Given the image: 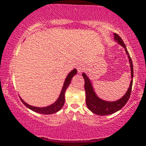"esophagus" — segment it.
Segmentation results:
<instances>
[{
	"label": "esophagus",
	"mask_w": 146,
	"mask_h": 146,
	"mask_svg": "<svg viewBox=\"0 0 146 146\" xmlns=\"http://www.w3.org/2000/svg\"><path fill=\"white\" fill-rule=\"evenodd\" d=\"M77 69H78V73H81V72L84 69V66L82 64L79 63L77 64Z\"/></svg>",
	"instance_id": "34e87169"
}]
</instances>
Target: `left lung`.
Wrapping results in <instances>:
<instances>
[{"instance_id": "left-lung-1", "label": "left lung", "mask_w": 146, "mask_h": 146, "mask_svg": "<svg viewBox=\"0 0 146 146\" xmlns=\"http://www.w3.org/2000/svg\"><path fill=\"white\" fill-rule=\"evenodd\" d=\"M114 38L115 40L117 42L118 44L123 46L125 48V51L126 52V54L128 55V58L129 59V62L130 65V71H131V82H130V86L128 90L126 91L125 94L119 100H117L115 102H108L104 101V100L100 99L98 95L95 94V92L93 89L91 82H90L89 78L86 76L84 73H82L83 78L84 79V88L86 91V104L88 108L93 113L97 114L99 115H108L116 113L117 111L121 109L125 105L130 98V93L132 90V79H133V65H132V59L129 55L128 51H127L126 46L122 40L119 35L117 33H114Z\"/></svg>"}]
</instances>
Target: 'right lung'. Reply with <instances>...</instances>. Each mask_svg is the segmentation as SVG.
<instances>
[{
  "label": "right lung",
  "mask_w": 146,
  "mask_h": 146,
  "mask_svg": "<svg viewBox=\"0 0 146 146\" xmlns=\"http://www.w3.org/2000/svg\"><path fill=\"white\" fill-rule=\"evenodd\" d=\"M77 73H78V72H77V69L76 68H75V69L72 70V71L68 73L67 77H66V79H65L64 83L62 89L61 90V93H60L59 98H58V100H57L53 104L48 106L46 107L40 108V107H35V106H32L29 105L28 104H27L26 102L23 101V100L21 99V97H20V99H21L22 102L24 104L25 106H26L28 108H29V109L33 110V111L36 112V113L44 114V115H49V114L56 113L57 112L59 111V110L62 108L64 104L65 91H66V88H68V86H69L70 83H71V82L72 78H73L75 75H76Z\"/></svg>",
  "instance_id": "obj_1"
}]
</instances>
